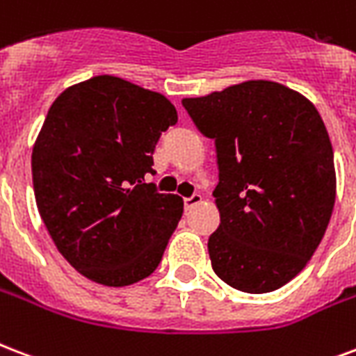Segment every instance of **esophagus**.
Listing matches in <instances>:
<instances>
[{
  "label": "esophagus",
  "mask_w": 356,
  "mask_h": 356,
  "mask_svg": "<svg viewBox=\"0 0 356 356\" xmlns=\"http://www.w3.org/2000/svg\"><path fill=\"white\" fill-rule=\"evenodd\" d=\"M200 202H202V196H200V194H192L190 197H184V209L190 211V209L194 207V205H197Z\"/></svg>",
  "instance_id": "esophagus-1"
}]
</instances>
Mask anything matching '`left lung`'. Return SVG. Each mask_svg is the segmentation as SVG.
<instances>
[{"instance_id": "left-lung-1", "label": "left lung", "mask_w": 356, "mask_h": 356, "mask_svg": "<svg viewBox=\"0 0 356 356\" xmlns=\"http://www.w3.org/2000/svg\"><path fill=\"white\" fill-rule=\"evenodd\" d=\"M183 106L218 159L213 270L244 293L286 286L310 261L334 209V153L321 115L300 93L267 80Z\"/></svg>"}]
</instances>
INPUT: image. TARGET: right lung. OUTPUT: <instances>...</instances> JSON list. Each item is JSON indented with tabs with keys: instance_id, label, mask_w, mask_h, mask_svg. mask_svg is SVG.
<instances>
[{
	"instance_id": "obj_1",
	"label": "right lung",
	"mask_w": 356,
	"mask_h": 356,
	"mask_svg": "<svg viewBox=\"0 0 356 356\" xmlns=\"http://www.w3.org/2000/svg\"><path fill=\"white\" fill-rule=\"evenodd\" d=\"M175 123L164 95L108 74L50 106L31 154L35 200L61 256L89 280L123 287L159 267L183 200L160 194L145 175Z\"/></svg>"
}]
</instances>
